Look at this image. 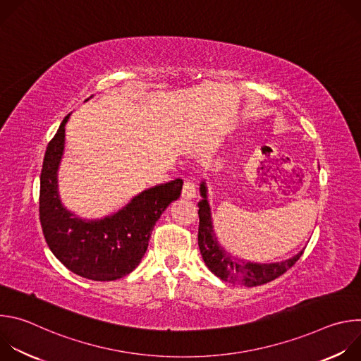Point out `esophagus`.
Listing matches in <instances>:
<instances>
[{
	"label": "esophagus",
	"instance_id": "esophagus-1",
	"mask_svg": "<svg viewBox=\"0 0 361 361\" xmlns=\"http://www.w3.org/2000/svg\"><path fill=\"white\" fill-rule=\"evenodd\" d=\"M183 198L185 200H191L195 197V184L191 181H185L183 185V191H181Z\"/></svg>",
	"mask_w": 361,
	"mask_h": 361
}]
</instances>
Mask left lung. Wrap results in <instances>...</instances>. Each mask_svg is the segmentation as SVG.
<instances>
[{"mask_svg":"<svg viewBox=\"0 0 361 361\" xmlns=\"http://www.w3.org/2000/svg\"><path fill=\"white\" fill-rule=\"evenodd\" d=\"M200 195L201 200L198 201V247L205 266L219 279L231 284L245 287L262 286L284 274L301 257L304 248L297 254L291 255L290 259L276 263H254L235 259L231 252H228L219 243L213 226L212 209L209 202V188L207 184H205V180L200 183Z\"/></svg>","mask_w":361,"mask_h":361,"instance_id":"8db88e82","label":"left lung"}]
</instances>
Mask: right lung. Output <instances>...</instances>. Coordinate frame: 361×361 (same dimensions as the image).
I'll return each mask as SVG.
<instances>
[{
  "label": "right lung",
  "instance_id": "1",
  "mask_svg": "<svg viewBox=\"0 0 361 361\" xmlns=\"http://www.w3.org/2000/svg\"><path fill=\"white\" fill-rule=\"evenodd\" d=\"M68 118L70 114L48 142L44 156L39 178L42 233L49 250L70 271L94 281L118 280L140 264L154 226L181 195L183 180L176 178L141 191L114 214L97 220L78 217L64 207L59 192Z\"/></svg>",
  "mask_w": 361,
  "mask_h": 361
}]
</instances>
